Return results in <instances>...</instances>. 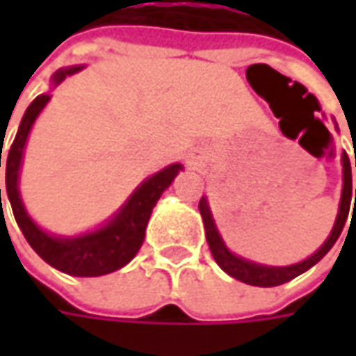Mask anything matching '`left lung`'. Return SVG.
<instances>
[{
  "label": "left lung",
  "instance_id": "1",
  "mask_svg": "<svg viewBox=\"0 0 356 356\" xmlns=\"http://www.w3.org/2000/svg\"><path fill=\"white\" fill-rule=\"evenodd\" d=\"M355 166H356V154H355ZM200 213H202V220H204V227H206V239H208V245H210V252H212L216 264L226 271L227 275L236 277L238 281H243L248 285H255V287H275L281 283H287L297 275H301L303 271H307L311 267L315 266L317 261H321L323 257L327 255V252L335 245V241L341 236L345 222L349 218V212H356V190L353 192V176H350V162L347 152H343V194H341V204H339V213H337L335 226L331 229V236L327 238V241L323 243L317 252L313 253L311 257L293 264V266L285 267H269L261 266V264H253L248 261L239 255H234L226 248L224 239L220 236L218 227L213 224L212 212H210V206H208V200H200Z\"/></svg>",
  "mask_w": 356,
  "mask_h": 356
}]
</instances>
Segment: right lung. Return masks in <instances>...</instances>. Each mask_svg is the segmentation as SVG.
<instances>
[{"label": "right lung", "instance_id": "1", "mask_svg": "<svg viewBox=\"0 0 356 356\" xmlns=\"http://www.w3.org/2000/svg\"><path fill=\"white\" fill-rule=\"evenodd\" d=\"M81 69L83 67L61 69L55 73L53 83L59 85L65 76L73 75ZM49 99H51L49 95H39L33 103L27 106L25 115L21 118L19 130L15 134V140L7 152L6 188L15 222L21 227L25 239L29 241V245L37 252V255L63 273L76 275V277H97V275L113 273L122 266H127L130 259L138 253L144 241V232H146V224L150 220L152 208L156 206L162 192L172 184L176 174L182 170V164H170L164 170L150 176L148 180H144L143 184L134 190V194L130 196L129 202L101 229H95L90 234L76 236V238L49 236L47 232H43L27 216L25 208H23V202L19 198V188H17L21 158H23V148L27 143L29 130L33 127L35 118L39 117V113L43 111V106L49 103Z\"/></svg>", "mask_w": 356, "mask_h": 356}]
</instances>
